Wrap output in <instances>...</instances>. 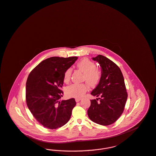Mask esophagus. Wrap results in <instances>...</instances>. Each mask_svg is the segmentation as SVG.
I'll return each instance as SVG.
<instances>
[{
    "label": "esophagus",
    "mask_w": 156,
    "mask_h": 156,
    "mask_svg": "<svg viewBox=\"0 0 156 156\" xmlns=\"http://www.w3.org/2000/svg\"><path fill=\"white\" fill-rule=\"evenodd\" d=\"M81 100V98H75V101H76V102L80 101Z\"/></svg>",
    "instance_id": "esophagus-1"
}]
</instances>
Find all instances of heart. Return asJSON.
I'll return each instance as SVG.
<instances>
[{"mask_svg":"<svg viewBox=\"0 0 156 156\" xmlns=\"http://www.w3.org/2000/svg\"><path fill=\"white\" fill-rule=\"evenodd\" d=\"M75 66L84 73L83 80L89 86L94 87L99 84L101 78V72L96 68V65L93 62L87 58H83L76 63ZM71 72V68H68L63 73L65 83L69 82ZM88 89V85L86 84H73L66 88V93L69 97L78 98L85 94Z\"/></svg>","mask_w":156,"mask_h":156,"instance_id":"1","label":"heart"}]
</instances>
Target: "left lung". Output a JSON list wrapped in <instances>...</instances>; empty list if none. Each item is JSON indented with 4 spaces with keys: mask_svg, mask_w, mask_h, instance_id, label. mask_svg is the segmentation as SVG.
<instances>
[{
    "mask_svg": "<svg viewBox=\"0 0 156 156\" xmlns=\"http://www.w3.org/2000/svg\"><path fill=\"white\" fill-rule=\"evenodd\" d=\"M93 60L100 64L101 78L91 94L100 97L91 100L87 114L93 122L107 126L119 118L124 110L128 94L123 76L116 64L100 55L93 58Z\"/></svg>",
    "mask_w": 156,
    "mask_h": 156,
    "instance_id": "1",
    "label": "left lung"
}]
</instances>
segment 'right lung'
<instances>
[{"instance_id":"add662e5","label":"right lung","mask_w":156,"mask_h":156,"mask_svg":"<svg viewBox=\"0 0 156 156\" xmlns=\"http://www.w3.org/2000/svg\"><path fill=\"white\" fill-rule=\"evenodd\" d=\"M78 58L51 57L43 60L30 73L25 98L27 106L41 125L56 129L65 125L71 118L76 105L73 98L60 101L63 93V73Z\"/></svg>"}]
</instances>
